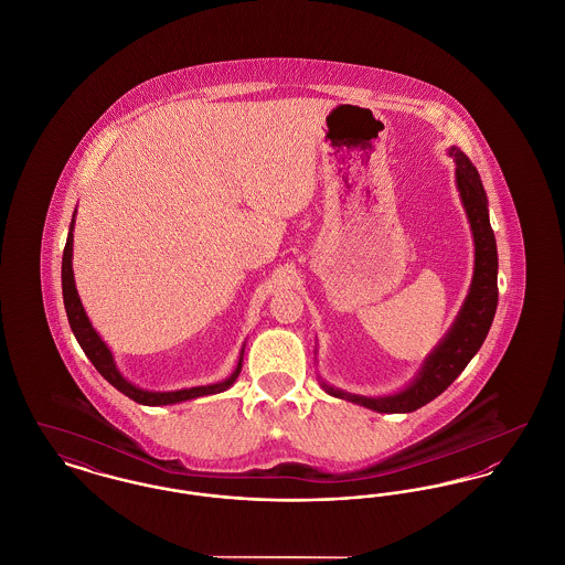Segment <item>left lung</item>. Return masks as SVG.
<instances>
[{
  "instance_id": "1",
  "label": "left lung",
  "mask_w": 565,
  "mask_h": 565,
  "mask_svg": "<svg viewBox=\"0 0 565 565\" xmlns=\"http://www.w3.org/2000/svg\"><path fill=\"white\" fill-rule=\"evenodd\" d=\"M447 154L456 162V186L475 242V270L468 295L463 298L451 328L424 358L419 371L403 390L385 396H360L339 390L326 383L322 375H318L323 392L334 398L366 406L376 413H413L440 396L483 345L498 307L495 235L489 224V201L477 167L468 161V157L457 146H451Z\"/></svg>"
}]
</instances>
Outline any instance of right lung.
Here are the masks:
<instances>
[{"label":"right lung","mask_w":565,"mask_h":565,"mask_svg":"<svg viewBox=\"0 0 565 565\" xmlns=\"http://www.w3.org/2000/svg\"><path fill=\"white\" fill-rule=\"evenodd\" d=\"M74 224H76V212L72 215L67 243H65V249H63V265H61L63 302H65L70 328H72L76 341L81 343L82 351L86 353V358L99 371V375L104 376L108 383H111L118 392H122L125 396H129L135 403L146 404V406L186 403V401H194V398H201V396H212V394L226 392L237 381L239 373H242L243 348L245 345H243L242 353H239V362H237L235 371L226 376V379H222L217 383H210V385H194V387H182V390H171V392H154V390H143V387L135 385L127 376L120 373V369L116 366L114 353L109 350L108 343L99 337V332L93 328V323H90L84 307H82L78 290H76L74 267H72V258H74Z\"/></svg>","instance_id":"1"}]
</instances>
